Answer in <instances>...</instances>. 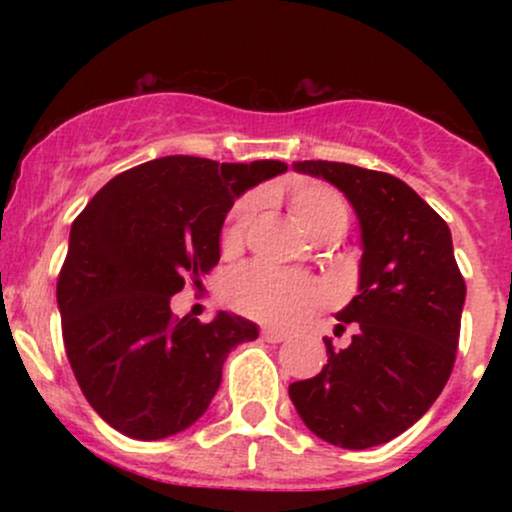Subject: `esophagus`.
<instances>
[{
    "instance_id": "obj_1",
    "label": "esophagus",
    "mask_w": 512,
    "mask_h": 512,
    "mask_svg": "<svg viewBox=\"0 0 512 512\" xmlns=\"http://www.w3.org/2000/svg\"><path fill=\"white\" fill-rule=\"evenodd\" d=\"M262 339H264V342H269V344H279V342H286V339H289V332L274 330V327H264Z\"/></svg>"
}]
</instances>
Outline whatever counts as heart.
Masks as SVG:
<instances>
[{"label": "heart", "mask_w": 512, "mask_h": 512, "mask_svg": "<svg viewBox=\"0 0 512 512\" xmlns=\"http://www.w3.org/2000/svg\"><path fill=\"white\" fill-rule=\"evenodd\" d=\"M257 209H260V197L255 195L240 199L231 209L221 231V250L226 255L243 248ZM289 209L293 221L313 238L337 236L349 221L344 197L325 182H298L289 195ZM226 296L240 313L279 327L296 325L330 301V291L317 279L276 272L264 264L238 269L228 279Z\"/></svg>", "instance_id": "b5f03b06"}]
</instances>
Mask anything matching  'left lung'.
Listing matches in <instances>:
<instances>
[{"mask_svg":"<svg viewBox=\"0 0 512 512\" xmlns=\"http://www.w3.org/2000/svg\"><path fill=\"white\" fill-rule=\"evenodd\" d=\"M293 170L332 182L361 226L358 296L339 310L354 325L346 349L325 337L327 366L289 385L303 424L327 443L366 450L414 426L455 366L464 279L450 228L395 175L334 161H296Z\"/></svg>","mask_w":512,"mask_h":512,"instance_id":"1","label":"left lung"}]
</instances>
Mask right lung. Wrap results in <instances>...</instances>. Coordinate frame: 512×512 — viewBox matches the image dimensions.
<instances>
[{"mask_svg":"<svg viewBox=\"0 0 512 512\" xmlns=\"http://www.w3.org/2000/svg\"><path fill=\"white\" fill-rule=\"evenodd\" d=\"M286 168L163 156L115 175L74 219L57 279L64 349L115 431L161 440L190 428L233 346L257 339L255 322L226 310L207 325L180 320L170 298L216 267L233 202Z\"/></svg>","mask_w":512,"mask_h":512,"instance_id":"right-lung-1","label":"right lung"}]
</instances>
